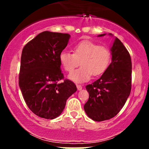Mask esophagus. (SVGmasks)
<instances>
[{
  "instance_id": "34e87169",
  "label": "esophagus",
  "mask_w": 149,
  "mask_h": 149,
  "mask_svg": "<svg viewBox=\"0 0 149 149\" xmlns=\"http://www.w3.org/2000/svg\"><path fill=\"white\" fill-rule=\"evenodd\" d=\"M76 87H77V89H78V90H81L82 89H83V86H81L80 85H77Z\"/></svg>"
}]
</instances>
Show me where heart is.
Wrapping results in <instances>:
<instances>
[{"mask_svg": "<svg viewBox=\"0 0 149 149\" xmlns=\"http://www.w3.org/2000/svg\"><path fill=\"white\" fill-rule=\"evenodd\" d=\"M73 52L63 51L59 54V61L65 71H71L79 64V69L69 74V78L76 83H85L94 76L103 74L111 61V54L106 46L83 40L73 47Z\"/></svg>", "mask_w": 149, "mask_h": 149, "instance_id": "obj_1", "label": "heart"}]
</instances>
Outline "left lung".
<instances>
[{"mask_svg":"<svg viewBox=\"0 0 149 149\" xmlns=\"http://www.w3.org/2000/svg\"><path fill=\"white\" fill-rule=\"evenodd\" d=\"M109 36H113L111 33ZM111 52L112 61L105 72L92 84L86 86L89 99L84 105L85 111L90 118L98 122L117 115L131 92L132 61L129 52L116 37Z\"/></svg>","mask_w":149,"mask_h":149,"instance_id":"left-lung-1","label":"left lung"}]
</instances>
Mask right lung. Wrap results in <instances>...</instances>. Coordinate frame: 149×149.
Masks as SVG:
<instances>
[{
	"label": "right lung",
	"mask_w": 149,
	"mask_h": 149,
	"mask_svg": "<svg viewBox=\"0 0 149 149\" xmlns=\"http://www.w3.org/2000/svg\"><path fill=\"white\" fill-rule=\"evenodd\" d=\"M68 33L43 31L24 47L19 85L33 113L45 119L60 116L66 100L76 92V85L63 79L59 54L67 45Z\"/></svg>",
	"instance_id": "right-lung-1"
}]
</instances>
